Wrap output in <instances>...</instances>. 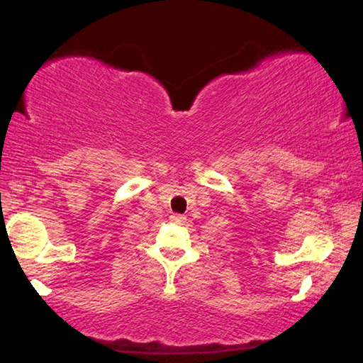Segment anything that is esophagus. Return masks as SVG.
I'll list each match as a JSON object with an SVG mask.
<instances>
[{
  "mask_svg": "<svg viewBox=\"0 0 363 363\" xmlns=\"http://www.w3.org/2000/svg\"><path fill=\"white\" fill-rule=\"evenodd\" d=\"M171 220L176 224H184L187 220V218H186V214H173V216H171Z\"/></svg>",
  "mask_w": 363,
  "mask_h": 363,
  "instance_id": "obj_1",
  "label": "esophagus"
}]
</instances>
